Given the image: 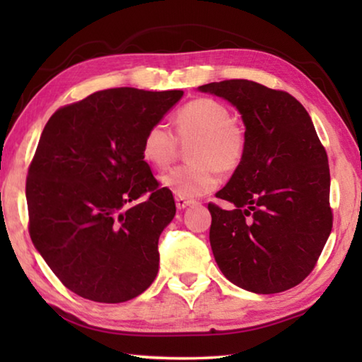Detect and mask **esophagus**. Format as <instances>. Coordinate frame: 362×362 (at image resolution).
<instances>
[{
    "instance_id": "1",
    "label": "esophagus",
    "mask_w": 362,
    "mask_h": 362,
    "mask_svg": "<svg viewBox=\"0 0 362 362\" xmlns=\"http://www.w3.org/2000/svg\"><path fill=\"white\" fill-rule=\"evenodd\" d=\"M192 203H193L192 199L183 198V196H175V206H177V209H185V207H188Z\"/></svg>"
}]
</instances>
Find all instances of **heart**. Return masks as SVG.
Instances as JSON below:
<instances>
[{
	"label": "heart",
	"mask_w": 362,
	"mask_h": 362,
	"mask_svg": "<svg viewBox=\"0 0 362 362\" xmlns=\"http://www.w3.org/2000/svg\"><path fill=\"white\" fill-rule=\"evenodd\" d=\"M189 144L193 163L161 177V183L183 198H199L214 192L223 174L235 173L246 156L247 139L243 126L231 119L230 108L211 97L189 100L175 115V134L163 122L153 124L142 142V155L158 169L179 156L180 144Z\"/></svg>",
	"instance_id": "obj_1"
}]
</instances>
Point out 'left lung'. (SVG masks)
<instances>
[{"label":"left lung","instance_id":"left-lung-1","mask_svg":"<svg viewBox=\"0 0 362 362\" xmlns=\"http://www.w3.org/2000/svg\"><path fill=\"white\" fill-rule=\"evenodd\" d=\"M228 100L246 126L240 168L209 203V240L226 279L255 293H278L313 272L332 230L327 153L306 110L284 90L249 79L198 88Z\"/></svg>","mask_w":362,"mask_h":362}]
</instances>
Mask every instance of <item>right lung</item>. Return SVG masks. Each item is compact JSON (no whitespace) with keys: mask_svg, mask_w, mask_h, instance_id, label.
Segmentation results:
<instances>
[{"mask_svg":"<svg viewBox=\"0 0 362 362\" xmlns=\"http://www.w3.org/2000/svg\"><path fill=\"white\" fill-rule=\"evenodd\" d=\"M182 95L97 90L59 108L42 129L27 175L28 231L60 283L79 297L121 303L155 281L158 240L175 203L144 161L142 142Z\"/></svg>","mask_w":362,"mask_h":362,"instance_id":"obj_1","label":"right lung"}]
</instances>
